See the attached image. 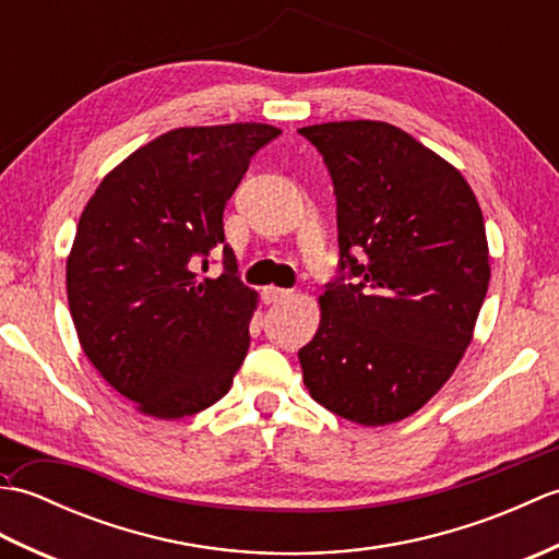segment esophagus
<instances>
[{
    "label": "esophagus",
    "mask_w": 559,
    "mask_h": 559,
    "mask_svg": "<svg viewBox=\"0 0 559 559\" xmlns=\"http://www.w3.org/2000/svg\"><path fill=\"white\" fill-rule=\"evenodd\" d=\"M286 298H290V290H286V288H276V286H266L264 288V300L266 302H281V300H286Z\"/></svg>",
    "instance_id": "34e87169"
}]
</instances>
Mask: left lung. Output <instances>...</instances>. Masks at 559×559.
<instances>
[{
  "label": "left lung",
  "mask_w": 559,
  "mask_h": 559,
  "mask_svg": "<svg viewBox=\"0 0 559 559\" xmlns=\"http://www.w3.org/2000/svg\"><path fill=\"white\" fill-rule=\"evenodd\" d=\"M298 132L334 182L341 254L322 322L298 353L305 386L346 420H403L471 343L490 283L480 206L456 168L394 124Z\"/></svg>",
  "instance_id": "left-lung-1"
}]
</instances>
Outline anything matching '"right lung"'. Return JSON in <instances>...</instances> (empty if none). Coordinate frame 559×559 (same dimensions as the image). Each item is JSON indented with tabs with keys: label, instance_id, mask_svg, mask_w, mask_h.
Masks as SVG:
<instances>
[{
	"label": "right lung",
	"instance_id": "1",
	"mask_svg": "<svg viewBox=\"0 0 559 559\" xmlns=\"http://www.w3.org/2000/svg\"><path fill=\"white\" fill-rule=\"evenodd\" d=\"M281 129L182 127L105 177L81 213L67 298L81 348L115 391L177 420L228 394L249 348L257 293L237 273L223 211ZM213 251L218 280H201Z\"/></svg>",
	"mask_w": 559,
	"mask_h": 559
}]
</instances>
